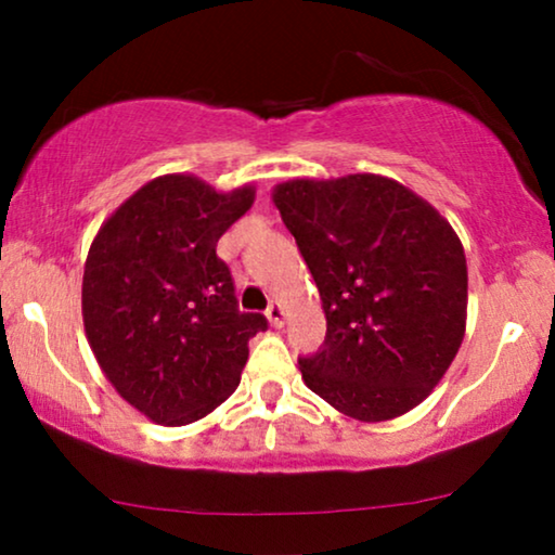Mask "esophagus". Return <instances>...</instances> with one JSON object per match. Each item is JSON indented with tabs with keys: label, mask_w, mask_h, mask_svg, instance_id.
I'll return each mask as SVG.
<instances>
[{
	"label": "esophagus",
	"mask_w": 555,
	"mask_h": 555,
	"mask_svg": "<svg viewBox=\"0 0 555 555\" xmlns=\"http://www.w3.org/2000/svg\"><path fill=\"white\" fill-rule=\"evenodd\" d=\"M268 321H270V325H275V328H280V325L285 323V308L280 306V302H270Z\"/></svg>",
	"instance_id": "esophagus-1"
}]
</instances>
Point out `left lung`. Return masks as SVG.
Here are the masks:
<instances>
[{"instance_id":"left-lung-1","label":"left lung","mask_w":555,"mask_h":555,"mask_svg":"<svg viewBox=\"0 0 555 555\" xmlns=\"http://www.w3.org/2000/svg\"><path fill=\"white\" fill-rule=\"evenodd\" d=\"M272 202L328 323L323 346L298 359L308 389L361 422L422 404L465 336L467 262L450 222L376 173L293 179Z\"/></svg>"}]
</instances>
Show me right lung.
<instances>
[{"label": "right lung", "instance_id": "obj_1", "mask_svg": "<svg viewBox=\"0 0 555 555\" xmlns=\"http://www.w3.org/2000/svg\"><path fill=\"white\" fill-rule=\"evenodd\" d=\"M255 189L219 194L189 173L141 186L105 219L82 275V323L103 374L166 427L196 422L237 389L247 340L268 328L242 313L217 242Z\"/></svg>", "mask_w": 555, "mask_h": 555}]
</instances>
